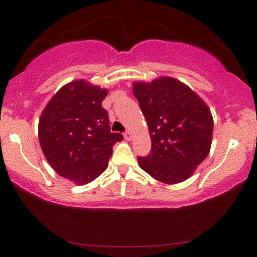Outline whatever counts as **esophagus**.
Here are the masks:
<instances>
[{
    "label": "esophagus",
    "instance_id": "obj_1",
    "mask_svg": "<svg viewBox=\"0 0 257 257\" xmlns=\"http://www.w3.org/2000/svg\"><path fill=\"white\" fill-rule=\"evenodd\" d=\"M124 138H125V140H127V142H130V140H131V139L133 138L132 133L130 132V131H126V132L124 133Z\"/></svg>",
    "mask_w": 257,
    "mask_h": 257
}]
</instances>
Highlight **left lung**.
I'll return each instance as SVG.
<instances>
[{
	"mask_svg": "<svg viewBox=\"0 0 257 257\" xmlns=\"http://www.w3.org/2000/svg\"><path fill=\"white\" fill-rule=\"evenodd\" d=\"M132 85L152 142L149 156L138 158L139 166L166 185L187 180L212 146L214 122L208 105L173 77L137 80Z\"/></svg>",
	"mask_w": 257,
	"mask_h": 257,
	"instance_id": "obj_1",
	"label": "left lung"
}]
</instances>
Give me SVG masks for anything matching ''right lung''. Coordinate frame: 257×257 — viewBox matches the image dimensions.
<instances>
[{
  "label": "right lung",
  "instance_id": "1",
  "mask_svg": "<svg viewBox=\"0 0 257 257\" xmlns=\"http://www.w3.org/2000/svg\"><path fill=\"white\" fill-rule=\"evenodd\" d=\"M108 90L72 80L63 85L42 111L38 121L41 149L56 173L77 186L99 177L108 166L112 147L121 142L112 133L101 106Z\"/></svg>",
  "mask_w": 257,
  "mask_h": 257
}]
</instances>
